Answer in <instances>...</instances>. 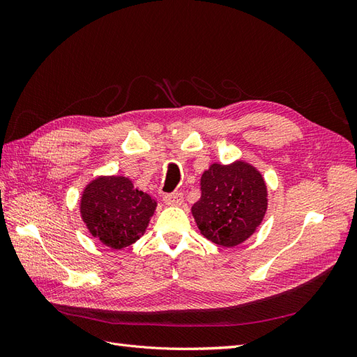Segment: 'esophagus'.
<instances>
[{"label": "esophagus", "mask_w": 357, "mask_h": 357, "mask_svg": "<svg viewBox=\"0 0 357 357\" xmlns=\"http://www.w3.org/2000/svg\"><path fill=\"white\" fill-rule=\"evenodd\" d=\"M164 202L167 205H178V204L183 202V193L181 192L165 193V195H164Z\"/></svg>", "instance_id": "34e87169"}]
</instances>
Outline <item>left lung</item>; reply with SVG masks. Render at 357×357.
<instances>
[{"label":"left lung","instance_id":"8db88e82","mask_svg":"<svg viewBox=\"0 0 357 357\" xmlns=\"http://www.w3.org/2000/svg\"><path fill=\"white\" fill-rule=\"evenodd\" d=\"M268 192L264 177L247 162L213 164L201 177V198L192 214L205 238L234 247L253 235L261 225Z\"/></svg>","mask_w":357,"mask_h":357}]
</instances>
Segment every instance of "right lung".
Listing matches in <instances>:
<instances>
[{"label":"right lung","mask_w":357,"mask_h":357,"mask_svg":"<svg viewBox=\"0 0 357 357\" xmlns=\"http://www.w3.org/2000/svg\"><path fill=\"white\" fill-rule=\"evenodd\" d=\"M156 208L147 193L122 176L98 177L83 190L82 219L102 244L121 250L139 240Z\"/></svg>","instance_id":"obj_1"}]
</instances>
